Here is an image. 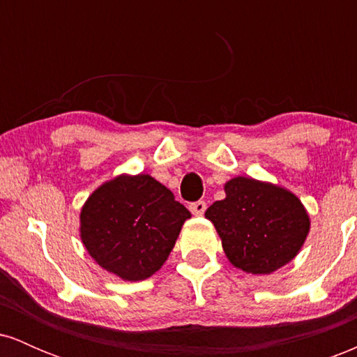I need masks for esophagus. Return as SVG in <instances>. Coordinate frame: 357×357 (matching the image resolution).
<instances>
[{
  "label": "esophagus",
  "instance_id": "obj_1",
  "mask_svg": "<svg viewBox=\"0 0 357 357\" xmlns=\"http://www.w3.org/2000/svg\"><path fill=\"white\" fill-rule=\"evenodd\" d=\"M190 210L192 215L196 216H202L204 211H206V203L204 202H196V203H191L190 204Z\"/></svg>",
  "mask_w": 357,
  "mask_h": 357
}]
</instances>
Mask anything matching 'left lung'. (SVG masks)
<instances>
[{
  "instance_id": "8db88e82",
  "label": "left lung",
  "mask_w": 357,
  "mask_h": 357,
  "mask_svg": "<svg viewBox=\"0 0 357 357\" xmlns=\"http://www.w3.org/2000/svg\"><path fill=\"white\" fill-rule=\"evenodd\" d=\"M225 192V199L213 203L204 216L215 225L231 265L265 275L296 258L310 220L294 192L245 176L230 179Z\"/></svg>"
}]
</instances>
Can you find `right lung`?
<instances>
[{
	"label": "right lung",
	"mask_w": 357,
	"mask_h": 357,
	"mask_svg": "<svg viewBox=\"0 0 357 357\" xmlns=\"http://www.w3.org/2000/svg\"><path fill=\"white\" fill-rule=\"evenodd\" d=\"M191 213L149 174L100 184L80 211V238L102 268L127 282L165 265Z\"/></svg>",
	"instance_id": "1"
}]
</instances>
